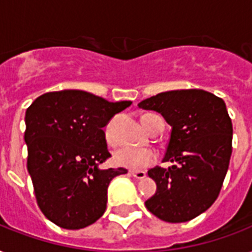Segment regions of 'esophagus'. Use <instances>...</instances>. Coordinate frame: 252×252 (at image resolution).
<instances>
[{"mask_svg":"<svg viewBox=\"0 0 252 252\" xmlns=\"http://www.w3.org/2000/svg\"><path fill=\"white\" fill-rule=\"evenodd\" d=\"M130 175L134 176L136 179H144V178H146V172L145 171H130Z\"/></svg>","mask_w":252,"mask_h":252,"instance_id":"obj_1","label":"esophagus"}]
</instances>
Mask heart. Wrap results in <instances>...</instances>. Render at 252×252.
Masks as SVG:
<instances>
[{
    "label": "heart",
    "instance_id": "obj_1",
    "mask_svg": "<svg viewBox=\"0 0 252 252\" xmlns=\"http://www.w3.org/2000/svg\"><path fill=\"white\" fill-rule=\"evenodd\" d=\"M149 115L146 114L142 118H146ZM148 130L150 129V123L144 122L142 123ZM106 137L108 141H114V133H112V126H107L106 128ZM157 153L153 149L149 148H134V146H123L120 149L115 152V162L122 167L134 170V171H140L144 168L149 167L153 165L154 162L157 161Z\"/></svg>",
    "mask_w": 252,
    "mask_h": 252
}]
</instances>
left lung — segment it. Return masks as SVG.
Masks as SVG:
<instances>
[{"label":"left lung","instance_id":"left-lung-1","mask_svg":"<svg viewBox=\"0 0 252 252\" xmlns=\"http://www.w3.org/2000/svg\"><path fill=\"white\" fill-rule=\"evenodd\" d=\"M157 111L171 126L163 162L148 175L157 192L145 205L166 222H186L205 212L219 197L231 157L233 124L222 99L199 89L172 90L138 103Z\"/></svg>","mask_w":252,"mask_h":252}]
</instances>
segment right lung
Instances as JSON below:
<instances>
[{"label": "right lung", "instance_id": "add662e5", "mask_svg": "<svg viewBox=\"0 0 252 252\" xmlns=\"http://www.w3.org/2000/svg\"><path fill=\"white\" fill-rule=\"evenodd\" d=\"M132 102H108L81 90L45 93L26 111L27 170L43 215L77 230L107 208V188L126 168L100 170L111 157L103 128Z\"/></svg>", "mask_w": 252, "mask_h": 252}]
</instances>
